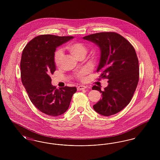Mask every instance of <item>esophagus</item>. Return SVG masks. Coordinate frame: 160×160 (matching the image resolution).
Instances as JSON below:
<instances>
[{"mask_svg":"<svg viewBox=\"0 0 160 160\" xmlns=\"http://www.w3.org/2000/svg\"><path fill=\"white\" fill-rule=\"evenodd\" d=\"M87 88V86H83V85H80L77 87V90L78 91H80V90H83Z\"/></svg>","mask_w":160,"mask_h":160,"instance_id":"esophagus-1","label":"esophagus"}]
</instances>
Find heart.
Returning a JSON list of instances; mask_svg holds the SVG:
<instances>
[{"mask_svg": "<svg viewBox=\"0 0 160 160\" xmlns=\"http://www.w3.org/2000/svg\"><path fill=\"white\" fill-rule=\"evenodd\" d=\"M66 48L69 52L78 59L81 57H84L88 52V47L86 44L80 41L70 42L66 46ZM63 57V53L61 50H56L54 54V62L56 65L59 66L61 63V59ZM85 72L82 71L77 74V77L79 79H83Z\"/></svg>", "mask_w": 160, "mask_h": 160, "instance_id": "1", "label": "heart"}]
</instances>
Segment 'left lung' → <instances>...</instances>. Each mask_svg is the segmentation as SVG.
<instances>
[{"mask_svg":"<svg viewBox=\"0 0 160 160\" xmlns=\"http://www.w3.org/2000/svg\"><path fill=\"white\" fill-rule=\"evenodd\" d=\"M83 38L99 47L101 58L97 72H101V78L108 80L103 91L99 86L92 87L102 93V99L93 105V109L106 116L116 114L129 104L137 88L139 67L135 49L115 32L97 33Z\"/></svg>","mask_w":160,"mask_h":160,"instance_id":"left-lung-1","label":"left lung"}]
</instances>
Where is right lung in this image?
Returning a JSON list of instances; mask_svg holds the SVG:
<instances>
[{"label":"right lung","instance_id":"1","mask_svg":"<svg viewBox=\"0 0 160 160\" xmlns=\"http://www.w3.org/2000/svg\"><path fill=\"white\" fill-rule=\"evenodd\" d=\"M74 37L41 35L32 39L23 49L20 62L21 78L31 102L45 114L57 116L68 108L76 87L58 89L51 82L56 70V48Z\"/></svg>","mask_w":160,"mask_h":160}]
</instances>
